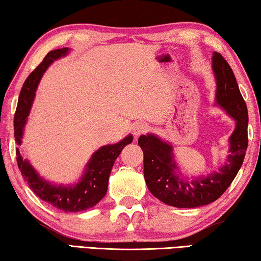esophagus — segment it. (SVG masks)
Segmentation results:
<instances>
[{
	"label": "esophagus",
	"instance_id": "1",
	"mask_svg": "<svg viewBox=\"0 0 261 261\" xmlns=\"http://www.w3.org/2000/svg\"><path fill=\"white\" fill-rule=\"evenodd\" d=\"M133 130H134L135 138H138V136L142 135L144 133H147L148 126L146 125V123H143V122H139V123H136V125L134 126V129Z\"/></svg>",
	"mask_w": 261,
	"mask_h": 261
}]
</instances>
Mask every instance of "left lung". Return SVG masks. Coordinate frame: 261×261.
Here are the masks:
<instances>
[{"mask_svg": "<svg viewBox=\"0 0 261 261\" xmlns=\"http://www.w3.org/2000/svg\"><path fill=\"white\" fill-rule=\"evenodd\" d=\"M217 79L216 100L236 120L230 138L227 163L218 172L195 179H184L177 174L170 144L155 135H141L139 144L143 151V174L148 189L156 198L176 207H197L215 202L230 187L242 167L248 144V114L231 66L218 52L212 57Z\"/></svg>", "mask_w": 261, "mask_h": 261, "instance_id": "8db88e82", "label": "left lung"}]
</instances>
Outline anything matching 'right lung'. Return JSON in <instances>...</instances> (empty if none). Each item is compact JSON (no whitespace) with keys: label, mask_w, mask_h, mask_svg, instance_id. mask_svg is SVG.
Listing matches in <instances>:
<instances>
[{"label":"right lung","mask_w":261,"mask_h":261,"mask_svg":"<svg viewBox=\"0 0 261 261\" xmlns=\"http://www.w3.org/2000/svg\"><path fill=\"white\" fill-rule=\"evenodd\" d=\"M67 50H69L67 47H64V49L50 51L44 57L43 62L31 72L29 77L24 82L14 118V136L18 144L22 142L23 128L27 122V117L30 112L31 103L34 101L35 92L39 80H41L47 66L56 59L65 56ZM132 141H133V138H132V135H128L126 139H123L119 143L108 144V146L100 148L93 154L89 164H87L86 171L82 181L72 187H57L44 181L42 177H39L29 162L27 160H23L21 154H19L18 148L16 149V156H17L16 160H17L18 169L21 170L23 178L29 184L30 189L37 195V197L59 210L78 212L93 207L106 195L108 178H110L111 170L113 168L115 160L123 148Z\"/></svg>","instance_id":"obj_1"}]
</instances>
